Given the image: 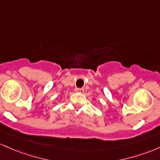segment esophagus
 <instances>
[{
  "instance_id": "obj_1",
  "label": "esophagus",
  "mask_w": 160,
  "mask_h": 160,
  "mask_svg": "<svg viewBox=\"0 0 160 160\" xmlns=\"http://www.w3.org/2000/svg\"><path fill=\"white\" fill-rule=\"evenodd\" d=\"M75 92L77 93H83L84 92V88H76L75 90Z\"/></svg>"
}]
</instances>
